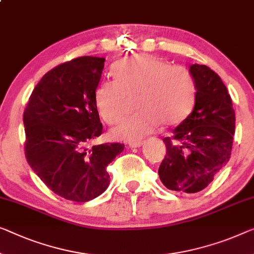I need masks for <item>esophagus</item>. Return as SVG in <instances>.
Segmentation results:
<instances>
[{
	"label": "esophagus",
	"instance_id": "obj_1",
	"mask_svg": "<svg viewBox=\"0 0 254 254\" xmlns=\"http://www.w3.org/2000/svg\"><path fill=\"white\" fill-rule=\"evenodd\" d=\"M128 146L132 147V148H138V147L142 146V141H138V142H130Z\"/></svg>",
	"mask_w": 254,
	"mask_h": 254
}]
</instances>
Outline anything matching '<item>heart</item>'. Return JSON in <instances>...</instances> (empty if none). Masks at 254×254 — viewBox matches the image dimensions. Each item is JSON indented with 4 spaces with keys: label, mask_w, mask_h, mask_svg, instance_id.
I'll use <instances>...</instances> for the list:
<instances>
[{
    "label": "heart",
    "mask_w": 254,
    "mask_h": 254,
    "mask_svg": "<svg viewBox=\"0 0 254 254\" xmlns=\"http://www.w3.org/2000/svg\"><path fill=\"white\" fill-rule=\"evenodd\" d=\"M114 78L94 91V103L103 120L114 124L126 114L128 97L134 96L137 113L112 130L113 138L138 142L163 126L179 123L194 105L195 79L186 67L170 65L153 55L122 59L113 67Z\"/></svg>",
    "instance_id": "heart-1"
}]
</instances>
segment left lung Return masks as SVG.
Masks as SVG:
<instances>
[{
  "label": "left lung",
  "mask_w": 254,
  "mask_h": 254,
  "mask_svg": "<svg viewBox=\"0 0 254 254\" xmlns=\"http://www.w3.org/2000/svg\"><path fill=\"white\" fill-rule=\"evenodd\" d=\"M195 79V106L165 137L166 155L158 176L170 190L197 192L229 161L235 133L233 101L219 75L205 65L189 68Z\"/></svg>",
  "instance_id": "1"
}]
</instances>
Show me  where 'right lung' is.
<instances>
[{
    "label": "right lung",
    "instance_id": "add662e5",
    "mask_svg": "<svg viewBox=\"0 0 254 254\" xmlns=\"http://www.w3.org/2000/svg\"><path fill=\"white\" fill-rule=\"evenodd\" d=\"M104 58L78 57L52 68L37 83L24 112L25 156L60 197L84 203L107 189V165L124 143L91 146L103 133L94 91Z\"/></svg>",
    "mask_w": 254,
    "mask_h": 254
}]
</instances>
